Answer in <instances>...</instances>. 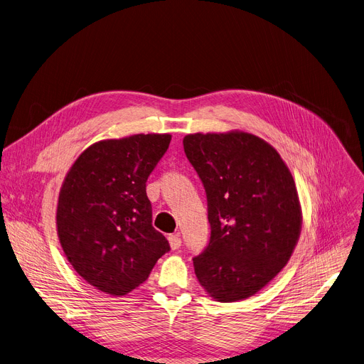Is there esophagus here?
Returning a JSON list of instances; mask_svg holds the SVG:
<instances>
[{"mask_svg": "<svg viewBox=\"0 0 364 364\" xmlns=\"http://www.w3.org/2000/svg\"><path fill=\"white\" fill-rule=\"evenodd\" d=\"M168 241H170V247L173 250H178L181 247V238L178 234H174V235H170L168 237Z\"/></svg>", "mask_w": 364, "mask_h": 364, "instance_id": "esophagus-1", "label": "esophagus"}]
</instances>
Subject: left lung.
Returning <instances> with one entry per match:
<instances>
[{
  "instance_id": "left-lung-1",
  "label": "left lung",
  "mask_w": 364,
  "mask_h": 364,
  "mask_svg": "<svg viewBox=\"0 0 364 364\" xmlns=\"http://www.w3.org/2000/svg\"><path fill=\"white\" fill-rule=\"evenodd\" d=\"M184 152L208 196L210 241L194 273L218 302L259 291L299 241L302 209L290 170L264 139L242 130L191 134Z\"/></svg>"
}]
</instances>
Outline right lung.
I'll return each instance as SVG.
<instances>
[{
  "instance_id": "right-lung-1",
  "label": "right lung",
  "mask_w": 364,
  "mask_h": 364,
  "mask_svg": "<svg viewBox=\"0 0 364 364\" xmlns=\"http://www.w3.org/2000/svg\"><path fill=\"white\" fill-rule=\"evenodd\" d=\"M171 142L139 134L88 146L62 183L56 229L74 270L91 286L124 296L141 286L170 251L152 226L146 180Z\"/></svg>"
}]
</instances>
